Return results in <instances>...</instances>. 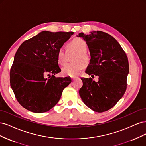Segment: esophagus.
<instances>
[{
    "label": "esophagus",
    "instance_id": "1",
    "mask_svg": "<svg viewBox=\"0 0 146 146\" xmlns=\"http://www.w3.org/2000/svg\"><path fill=\"white\" fill-rule=\"evenodd\" d=\"M77 77H71V79H72V80H74L76 78H77Z\"/></svg>",
    "mask_w": 146,
    "mask_h": 146
}]
</instances>
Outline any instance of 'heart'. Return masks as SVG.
<instances>
[{
    "instance_id": "b5f03b06",
    "label": "heart",
    "mask_w": 146,
    "mask_h": 146,
    "mask_svg": "<svg viewBox=\"0 0 146 146\" xmlns=\"http://www.w3.org/2000/svg\"><path fill=\"white\" fill-rule=\"evenodd\" d=\"M68 48L69 50L76 52L77 54L74 57V63L66 64L62 68V74L66 76L76 77L85 68V64L89 61V57L86 53L88 45L83 39L76 38L68 44ZM57 60L61 65L66 63V52L63 47L59 48L57 53Z\"/></svg>"
}]
</instances>
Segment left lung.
<instances>
[{"mask_svg": "<svg viewBox=\"0 0 146 146\" xmlns=\"http://www.w3.org/2000/svg\"><path fill=\"white\" fill-rule=\"evenodd\" d=\"M90 52V62L86 73L99 76L96 82L91 78H82L80 98L94 111L102 113L111 109L124 94L129 72L128 58L119 43L111 35L93 31L90 34L80 33Z\"/></svg>", "mask_w": 146, "mask_h": 146, "instance_id": "1", "label": "left lung"}]
</instances>
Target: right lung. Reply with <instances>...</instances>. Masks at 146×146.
Listing matches in <instances>:
<instances>
[{
    "mask_svg": "<svg viewBox=\"0 0 146 146\" xmlns=\"http://www.w3.org/2000/svg\"><path fill=\"white\" fill-rule=\"evenodd\" d=\"M73 32L42 31L24 41L15 55L10 85L18 102L36 113L48 111L58 103L70 78L55 77L61 72L57 53ZM52 74L48 79L45 77Z\"/></svg>",
    "mask_w": 146,
    "mask_h": 146,
    "instance_id": "1",
    "label": "right lung"
}]
</instances>
